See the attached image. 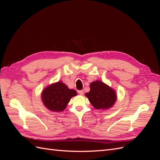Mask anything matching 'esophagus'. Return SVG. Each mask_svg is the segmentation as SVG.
Here are the masks:
<instances>
[{"instance_id": "1", "label": "esophagus", "mask_w": 160, "mask_h": 160, "mask_svg": "<svg viewBox=\"0 0 160 160\" xmlns=\"http://www.w3.org/2000/svg\"><path fill=\"white\" fill-rule=\"evenodd\" d=\"M78 93L81 95H83L84 94V91L83 90H80L78 91Z\"/></svg>"}]
</instances>
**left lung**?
I'll return each mask as SVG.
<instances>
[{
  "label": "left lung",
  "instance_id": "left-lung-1",
  "mask_svg": "<svg viewBox=\"0 0 160 160\" xmlns=\"http://www.w3.org/2000/svg\"><path fill=\"white\" fill-rule=\"evenodd\" d=\"M85 96L94 108L102 110L112 108L118 99L116 91L99 80L91 82L90 91L85 93Z\"/></svg>",
  "mask_w": 160,
  "mask_h": 160
}]
</instances>
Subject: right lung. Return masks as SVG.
Wrapping results in <instances>:
<instances>
[{
    "label": "right lung",
    "instance_id": "1",
    "mask_svg": "<svg viewBox=\"0 0 160 160\" xmlns=\"http://www.w3.org/2000/svg\"><path fill=\"white\" fill-rule=\"evenodd\" d=\"M77 95L62 81L53 83L42 91L41 100L45 107L53 112H61L67 108L72 97Z\"/></svg>",
    "mask_w": 160,
    "mask_h": 160
}]
</instances>
